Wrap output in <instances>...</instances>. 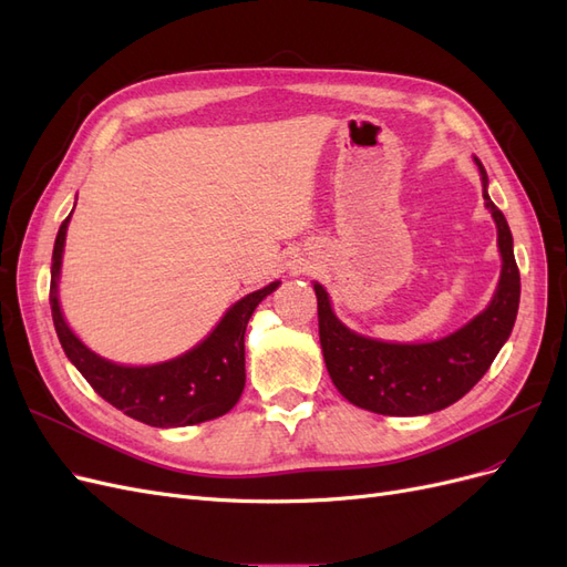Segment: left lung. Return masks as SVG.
I'll return each mask as SVG.
<instances>
[{"label": "left lung", "instance_id": "8db88e82", "mask_svg": "<svg viewBox=\"0 0 567 567\" xmlns=\"http://www.w3.org/2000/svg\"><path fill=\"white\" fill-rule=\"evenodd\" d=\"M483 182L485 208L496 225L502 271L483 312L468 323L427 342H390L369 338L342 323L326 288L315 281L319 342L326 369L350 404L383 416H423L461 400L487 373L516 323L520 274L513 255V236L504 213L487 194V173L473 158Z\"/></svg>", "mask_w": 567, "mask_h": 567}]
</instances>
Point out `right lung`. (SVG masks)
Listing matches in <instances>:
<instances>
[{"label": "right lung", "mask_w": 567, "mask_h": 567, "mask_svg": "<svg viewBox=\"0 0 567 567\" xmlns=\"http://www.w3.org/2000/svg\"><path fill=\"white\" fill-rule=\"evenodd\" d=\"M71 215L63 219L56 234L49 288L54 329L71 364L109 404L146 425L184 427L225 416L236 406L246 385V326L255 307L274 293L281 281H271L269 286L236 300L225 317L217 321L215 329L184 354L158 364H117L84 346L68 326L61 310L59 284Z\"/></svg>", "instance_id": "add662e5"}]
</instances>
